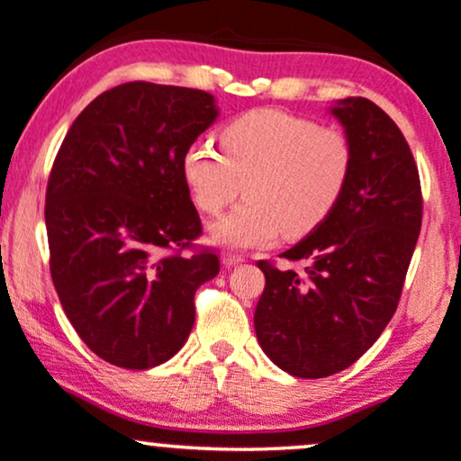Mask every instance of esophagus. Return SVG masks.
<instances>
[{
    "label": "esophagus",
    "instance_id": "obj_1",
    "mask_svg": "<svg viewBox=\"0 0 461 461\" xmlns=\"http://www.w3.org/2000/svg\"><path fill=\"white\" fill-rule=\"evenodd\" d=\"M221 260L225 267H236V265H240V262H245V258L239 254H231V251H225V254L221 256Z\"/></svg>",
    "mask_w": 461,
    "mask_h": 461
}]
</instances>
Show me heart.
I'll return each mask as SVG.
<instances>
[{
	"instance_id": "obj_1",
	"label": "heart",
	"mask_w": 461,
	"mask_h": 461,
	"mask_svg": "<svg viewBox=\"0 0 461 461\" xmlns=\"http://www.w3.org/2000/svg\"><path fill=\"white\" fill-rule=\"evenodd\" d=\"M221 149L196 140L185 149L184 179L205 214L240 192L247 201L212 225L216 245L247 249L280 234L300 239L332 214L350 184L354 144L346 131L304 115L256 109L221 131Z\"/></svg>"
}]
</instances>
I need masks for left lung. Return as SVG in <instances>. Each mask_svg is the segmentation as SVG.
<instances>
[{"label":"left lung","instance_id":"1","mask_svg":"<svg viewBox=\"0 0 461 461\" xmlns=\"http://www.w3.org/2000/svg\"><path fill=\"white\" fill-rule=\"evenodd\" d=\"M354 144L350 184L332 214L280 254L302 271L260 260L265 293L256 337L280 370L323 378L372 348L393 317L422 225V190L402 131L367 98L332 109Z\"/></svg>","mask_w":461,"mask_h":461}]
</instances>
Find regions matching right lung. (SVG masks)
I'll return each instance as SVG.
<instances>
[{
    "instance_id": "add662e5",
    "label": "right lung",
    "mask_w": 461,
    "mask_h": 461,
    "mask_svg": "<svg viewBox=\"0 0 461 461\" xmlns=\"http://www.w3.org/2000/svg\"><path fill=\"white\" fill-rule=\"evenodd\" d=\"M207 91L135 80L74 120L45 192L50 273L87 348L111 366L149 370L181 350L194 293L219 276L199 249L185 149L216 120Z\"/></svg>"
}]
</instances>
